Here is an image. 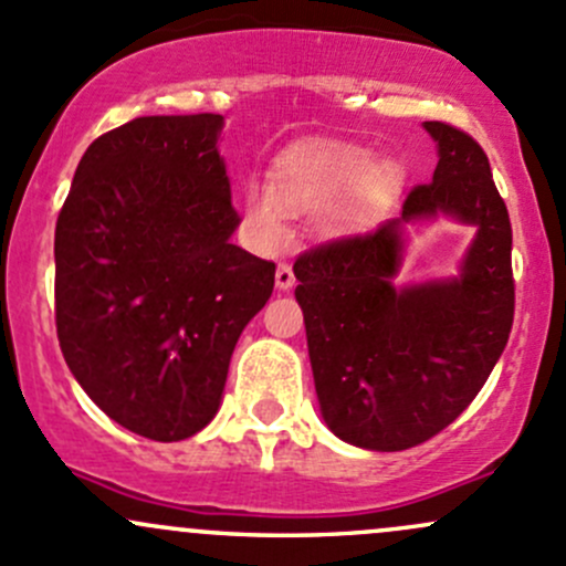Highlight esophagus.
<instances>
[{
  "instance_id": "1",
  "label": "esophagus",
  "mask_w": 566,
  "mask_h": 566,
  "mask_svg": "<svg viewBox=\"0 0 566 566\" xmlns=\"http://www.w3.org/2000/svg\"><path fill=\"white\" fill-rule=\"evenodd\" d=\"M295 284V273H293V265L290 263H279L276 268V287L279 290H290Z\"/></svg>"
}]
</instances>
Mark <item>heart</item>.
I'll return each instance as SVG.
<instances>
[{"label": "heart", "instance_id": "heart-1", "mask_svg": "<svg viewBox=\"0 0 566 566\" xmlns=\"http://www.w3.org/2000/svg\"><path fill=\"white\" fill-rule=\"evenodd\" d=\"M398 174L390 165H374L366 148L319 143L290 151L271 170V184L249 181L243 187V217L263 243H276L290 213H314L342 195L349 200L333 211V228H355L366 219L368 206L396 187Z\"/></svg>", "mask_w": 566, "mask_h": 566}]
</instances>
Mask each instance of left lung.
<instances>
[{
    "label": "left lung",
    "mask_w": 566,
    "mask_h": 566,
    "mask_svg": "<svg viewBox=\"0 0 566 566\" xmlns=\"http://www.w3.org/2000/svg\"><path fill=\"white\" fill-rule=\"evenodd\" d=\"M423 127L439 163L431 181L409 189L401 217L306 249L293 265L325 423L379 453L453 423L491 377L515 314L513 228L483 146L448 122ZM437 212L479 228L462 276L396 289L400 230Z\"/></svg>",
    "instance_id": "obj_1"
}]
</instances>
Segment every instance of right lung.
<instances>
[{"label":"right lung","mask_w":566,"mask_h":566,"mask_svg":"<svg viewBox=\"0 0 566 566\" xmlns=\"http://www.w3.org/2000/svg\"><path fill=\"white\" fill-rule=\"evenodd\" d=\"M224 116H140L99 135L56 219V336L127 431L178 442L211 423L230 355L276 265L230 243Z\"/></svg>","instance_id":"1"}]
</instances>
